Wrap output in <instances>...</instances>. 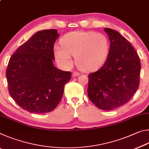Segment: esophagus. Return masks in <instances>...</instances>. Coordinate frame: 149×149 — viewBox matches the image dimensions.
Wrapping results in <instances>:
<instances>
[{
  "label": "esophagus",
  "mask_w": 149,
  "mask_h": 149,
  "mask_svg": "<svg viewBox=\"0 0 149 149\" xmlns=\"http://www.w3.org/2000/svg\"><path fill=\"white\" fill-rule=\"evenodd\" d=\"M79 73L77 72H74L72 73V76L73 77H76L78 76V75H79Z\"/></svg>",
  "instance_id": "34e87169"
}]
</instances>
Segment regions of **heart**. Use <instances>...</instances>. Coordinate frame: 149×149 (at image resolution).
<instances>
[{"label": "heart", "instance_id": "heart-1", "mask_svg": "<svg viewBox=\"0 0 149 149\" xmlns=\"http://www.w3.org/2000/svg\"><path fill=\"white\" fill-rule=\"evenodd\" d=\"M61 45L54 47L57 62L65 68L73 64L72 55L81 69L91 72L99 69L104 64L110 52V42L102 33L72 31L61 39Z\"/></svg>", "mask_w": 149, "mask_h": 149}]
</instances>
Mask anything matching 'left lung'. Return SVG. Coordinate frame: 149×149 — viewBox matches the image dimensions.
<instances>
[{"label": "left lung", "mask_w": 149, "mask_h": 149, "mask_svg": "<svg viewBox=\"0 0 149 149\" xmlns=\"http://www.w3.org/2000/svg\"><path fill=\"white\" fill-rule=\"evenodd\" d=\"M110 40L104 65L88 75V97L99 109L111 110L125 104L137 91L140 82L139 58L130 42L114 29L104 28Z\"/></svg>", "instance_id": "obj_1"}]
</instances>
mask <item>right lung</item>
<instances>
[{
    "label": "right lung",
    "mask_w": 149,
    "mask_h": 149,
    "mask_svg": "<svg viewBox=\"0 0 149 149\" xmlns=\"http://www.w3.org/2000/svg\"><path fill=\"white\" fill-rule=\"evenodd\" d=\"M59 35L56 29L35 33L10 58L6 69L8 92L24 110L44 114L56 108L71 79L70 72L56 68L54 45Z\"/></svg>",
    "instance_id": "1"
}]
</instances>
